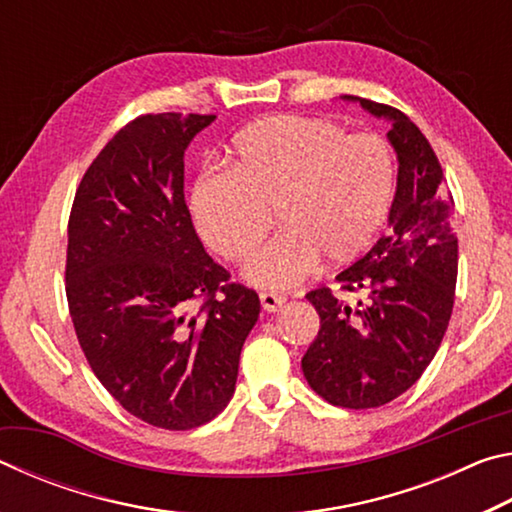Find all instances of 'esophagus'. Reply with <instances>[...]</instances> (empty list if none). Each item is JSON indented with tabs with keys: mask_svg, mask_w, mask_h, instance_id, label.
<instances>
[{
	"mask_svg": "<svg viewBox=\"0 0 512 512\" xmlns=\"http://www.w3.org/2000/svg\"><path fill=\"white\" fill-rule=\"evenodd\" d=\"M259 300H262V307L266 309V311H277L280 309L282 305H284V298L282 293H273V291H264V293H259Z\"/></svg>",
	"mask_w": 512,
	"mask_h": 512,
	"instance_id": "1",
	"label": "esophagus"
}]
</instances>
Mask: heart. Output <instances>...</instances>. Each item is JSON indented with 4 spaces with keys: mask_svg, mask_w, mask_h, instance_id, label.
Wrapping results in <instances>:
<instances>
[{
    "mask_svg": "<svg viewBox=\"0 0 512 512\" xmlns=\"http://www.w3.org/2000/svg\"><path fill=\"white\" fill-rule=\"evenodd\" d=\"M397 164L384 137L352 133L325 117L275 115L232 137L228 169L203 171L189 194L198 235L216 255L244 262L271 230L282 235L246 275L287 289L314 271L357 262L375 246L395 201Z\"/></svg>",
    "mask_w": 512,
    "mask_h": 512,
    "instance_id": "1",
    "label": "heart"
}]
</instances>
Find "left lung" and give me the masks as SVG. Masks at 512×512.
I'll list each match as a JSON object with an SVG mask.
<instances>
[{
	"label": "left lung",
	"mask_w": 512,
	"mask_h": 512,
	"mask_svg": "<svg viewBox=\"0 0 512 512\" xmlns=\"http://www.w3.org/2000/svg\"><path fill=\"white\" fill-rule=\"evenodd\" d=\"M343 99L393 124L388 142L400 169L391 232L336 275L343 291L361 293L357 305L327 287L307 293L320 329L302 357V372L329 404L375 409L409 391L436 357L452 318L458 239L443 167L420 128L384 103Z\"/></svg>",
	"instance_id": "obj_1"
}]
</instances>
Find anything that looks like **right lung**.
Here are the masks:
<instances>
[{"label": "right lung", "instance_id": "obj_1", "mask_svg": "<svg viewBox=\"0 0 512 512\" xmlns=\"http://www.w3.org/2000/svg\"><path fill=\"white\" fill-rule=\"evenodd\" d=\"M214 115L126 124L85 171L67 223L65 291L97 379L146 424L187 431L235 393L259 298L205 253L185 203V151Z\"/></svg>", "mask_w": 512, "mask_h": 512}]
</instances>
